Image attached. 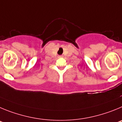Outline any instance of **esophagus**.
<instances>
[{
  "label": "esophagus",
  "mask_w": 122,
  "mask_h": 122,
  "mask_svg": "<svg viewBox=\"0 0 122 122\" xmlns=\"http://www.w3.org/2000/svg\"><path fill=\"white\" fill-rule=\"evenodd\" d=\"M62 57H63V55H60V56H59V58H62Z\"/></svg>",
  "instance_id": "1"
}]
</instances>
